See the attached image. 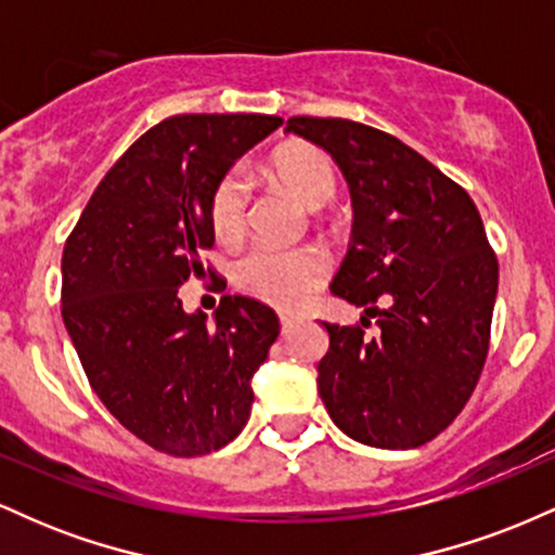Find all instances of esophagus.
I'll return each mask as SVG.
<instances>
[{
  "mask_svg": "<svg viewBox=\"0 0 555 555\" xmlns=\"http://www.w3.org/2000/svg\"><path fill=\"white\" fill-rule=\"evenodd\" d=\"M279 323H282V334H289L292 328H295V318L292 315H279Z\"/></svg>",
  "mask_w": 555,
  "mask_h": 555,
  "instance_id": "1",
  "label": "esophagus"
}]
</instances>
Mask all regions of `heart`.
<instances>
[{
	"mask_svg": "<svg viewBox=\"0 0 555 555\" xmlns=\"http://www.w3.org/2000/svg\"><path fill=\"white\" fill-rule=\"evenodd\" d=\"M271 175L308 208H321L336 195V171L331 158L310 143H289L271 156ZM250 182L240 169H229L214 184L208 197V221L216 240L232 245L247 229ZM328 271V258L318 247L258 245L234 263V284L247 295L295 308L302 302Z\"/></svg>",
	"mask_w": 555,
	"mask_h": 555,
	"instance_id": "obj_1",
	"label": "heart"
}]
</instances>
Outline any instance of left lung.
<instances>
[{"mask_svg":"<svg viewBox=\"0 0 555 555\" xmlns=\"http://www.w3.org/2000/svg\"><path fill=\"white\" fill-rule=\"evenodd\" d=\"M286 132L331 154L349 182L352 245L331 292L365 308L323 323L318 391L354 441L415 449L473 397L490 347L499 258L462 184L399 138L336 117H292ZM376 318L379 334L364 328Z\"/></svg>","mask_w":555,"mask_h":555,"instance_id":"left-lung-1","label":"left lung"}]
</instances>
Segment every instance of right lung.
I'll return each mask as SVG.
<instances>
[{
  "instance_id": "add662e5",
  "label": "right lung",
  "mask_w": 555,
  "mask_h": 555,
  "mask_svg": "<svg viewBox=\"0 0 555 555\" xmlns=\"http://www.w3.org/2000/svg\"><path fill=\"white\" fill-rule=\"evenodd\" d=\"M279 125L269 114L164 119L106 171L65 242L62 321L88 384L162 454H211L250 417V378L276 341V313L224 295L206 326L201 310H182L180 286L216 273L203 263L214 184Z\"/></svg>"
}]
</instances>
